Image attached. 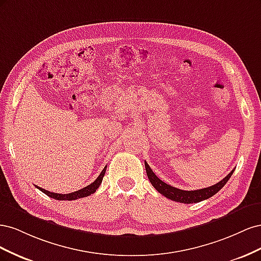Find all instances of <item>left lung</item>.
<instances>
[{
    "mask_svg": "<svg viewBox=\"0 0 261 261\" xmlns=\"http://www.w3.org/2000/svg\"><path fill=\"white\" fill-rule=\"evenodd\" d=\"M145 167H146V172H147V175H148L150 183L152 184V186L156 189L158 192L171 200H174L177 202H183V203L199 202L204 199L210 198V197L217 194L220 189L226 184V181L230 179V177L232 176L233 172H234V170H232L222 180H220L219 183H217L216 185H212L207 188L197 189V191H183V189H178L176 187H173L167 183H164V181H162L159 177L154 174L152 170L150 169V167L146 161H145Z\"/></svg>",
    "mask_w": 261,
    "mask_h": 261,
    "instance_id": "obj_1",
    "label": "left lung"
}]
</instances>
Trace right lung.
<instances>
[{
	"label": "right lung",
	"instance_id": "1",
	"mask_svg": "<svg viewBox=\"0 0 261 261\" xmlns=\"http://www.w3.org/2000/svg\"><path fill=\"white\" fill-rule=\"evenodd\" d=\"M106 170H107V167L102 170V172L100 173V175L97 177V179L93 181V183H91L90 185L86 186L82 189H80V191L77 192H74V193H69V194H57V193H51L49 191H45V189L39 187V186H36L38 189H40V191L42 193H44L45 195H48L49 197H51V198L53 199H57V200H75V199H80V198H83V197H87L89 196L91 194H93L94 192L97 191L98 187L100 186V184L102 183V179H103V176L106 174Z\"/></svg>",
	"mask_w": 261,
	"mask_h": 261
}]
</instances>
